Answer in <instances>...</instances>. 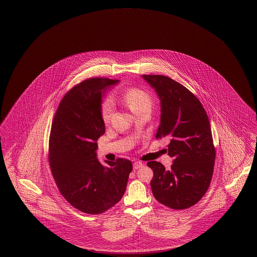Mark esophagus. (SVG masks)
<instances>
[{
	"label": "esophagus",
	"mask_w": 257,
	"mask_h": 257,
	"mask_svg": "<svg viewBox=\"0 0 257 257\" xmlns=\"http://www.w3.org/2000/svg\"><path fill=\"white\" fill-rule=\"evenodd\" d=\"M142 166H143V164L141 163L140 161H136V162L134 163V165H133L134 170H139Z\"/></svg>",
	"instance_id": "obj_1"
}]
</instances>
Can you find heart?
I'll use <instances>...</instances> for the list:
<instances>
[{"instance_id":"heart-1","label":"heart","mask_w":257,"mask_h":257,"mask_svg":"<svg viewBox=\"0 0 257 257\" xmlns=\"http://www.w3.org/2000/svg\"><path fill=\"white\" fill-rule=\"evenodd\" d=\"M123 101L127 106L131 109L133 113H137L142 109H151L153 104V99L151 95L144 89L140 87H131L127 89L123 94ZM114 102L113 100L107 97L101 102L100 113L102 122L108 124L113 113Z\"/></svg>"}]
</instances>
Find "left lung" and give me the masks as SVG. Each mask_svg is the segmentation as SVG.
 <instances>
[{
  "mask_svg": "<svg viewBox=\"0 0 257 257\" xmlns=\"http://www.w3.org/2000/svg\"><path fill=\"white\" fill-rule=\"evenodd\" d=\"M142 77L160 99L161 117L156 138L171 140L168 155L174 159L170 171L160 162L147 163L154 171L153 194L171 209H187L206 193L213 176L216 149L209 119L201 101L186 86L165 75Z\"/></svg>",
  "mask_w": 257,
  "mask_h": 257,
  "instance_id": "left-lung-1",
  "label": "left lung"
}]
</instances>
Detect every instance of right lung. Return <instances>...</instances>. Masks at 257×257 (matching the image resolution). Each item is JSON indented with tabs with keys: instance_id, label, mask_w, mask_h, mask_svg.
Segmentation results:
<instances>
[{
	"instance_id": "1",
	"label": "right lung",
	"mask_w": 257,
	"mask_h": 257,
	"mask_svg": "<svg viewBox=\"0 0 257 257\" xmlns=\"http://www.w3.org/2000/svg\"><path fill=\"white\" fill-rule=\"evenodd\" d=\"M117 83L105 77L86 79L60 101L49 139V164L59 192L71 206L98 215L124 194L132 162L117 158L102 165L96 158L97 141L105 127L100 113L101 90Z\"/></svg>"
}]
</instances>
